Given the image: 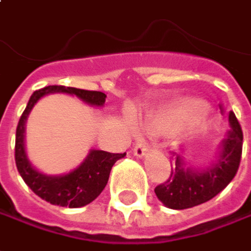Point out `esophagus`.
Returning <instances> with one entry per match:
<instances>
[{
	"instance_id": "1",
	"label": "esophagus",
	"mask_w": 251,
	"mask_h": 251,
	"mask_svg": "<svg viewBox=\"0 0 251 251\" xmlns=\"http://www.w3.org/2000/svg\"><path fill=\"white\" fill-rule=\"evenodd\" d=\"M134 155L137 158H141L144 157V154L148 151V147H147V143H144L143 140H140L137 144L134 145Z\"/></svg>"
}]
</instances>
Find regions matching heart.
<instances>
[{"label":"heart","mask_w":251,"mask_h":251,"mask_svg":"<svg viewBox=\"0 0 251 251\" xmlns=\"http://www.w3.org/2000/svg\"><path fill=\"white\" fill-rule=\"evenodd\" d=\"M206 107L201 101H182L159 111L147 121V127L152 131H171L181 127L183 123L205 114Z\"/></svg>","instance_id":"obj_1"}]
</instances>
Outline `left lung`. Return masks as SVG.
<instances>
[{"instance_id": "left-lung-1", "label": "left lung", "mask_w": 251, "mask_h": 251, "mask_svg": "<svg viewBox=\"0 0 251 251\" xmlns=\"http://www.w3.org/2000/svg\"><path fill=\"white\" fill-rule=\"evenodd\" d=\"M229 123L230 130L222 143L218 161L207 168H186L181 157L175 154V168H171L168 179L155 188L157 198L165 206L178 210L198 206L215 198L230 183L240 165L243 131L233 111L229 114Z\"/></svg>"}]
</instances>
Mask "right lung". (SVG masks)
Returning a JSON list of instances; mask_svg holds the SVG:
<instances>
[{
    "label": "right lung",
    "mask_w": 251,
    "mask_h": 251,
    "mask_svg": "<svg viewBox=\"0 0 251 251\" xmlns=\"http://www.w3.org/2000/svg\"><path fill=\"white\" fill-rule=\"evenodd\" d=\"M63 92V93L76 94L83 101L92 106H103L106 101V94L94 90H83L76 87H66V86H48L41 90L33 92L26 108L24 110L18 127H17V137H15V164L18 168L19 175L25 183L44 201L57 205V206L82 207L93 202L94 199L101 194L107 185L110 171L116 161L123 158L124 154H113L107 151L92 150L90 154L86 157L82 164L66 175L62 176H48L32 167L25 154L24 147V131H25V121L36 104V101L44 97L45 94Z\"/></svg>",
    "instance_id": "obj_1"
}]
</instances>
